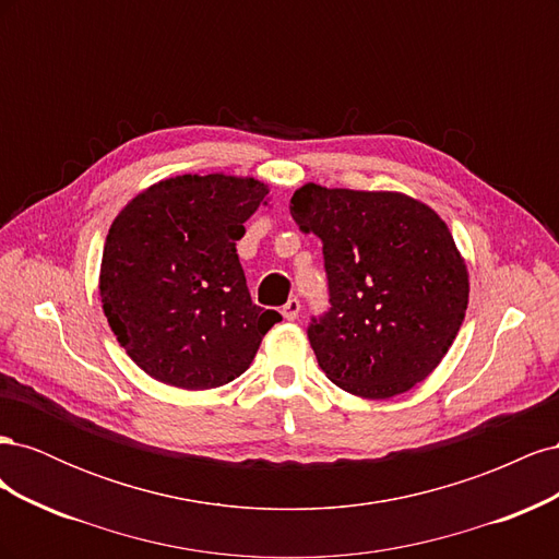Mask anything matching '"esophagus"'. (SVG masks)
Here are the masks:
<instances>
[{
    "label": "esophagus",
    "mask_w": 559,
    "mask_h": 559,
    "mask_svg": "<svg viewBox=\"0 0 559 559\" xmlns=\"http://www.w3.org/2000/svg\"><path fill=\"white\" fill-rule=\"evenodd\" d=\"M298 312H300V300L298 298L286 300V306L282 308V317L286 321H294V319H298Z\"/></svg>",
    "instance_id": "34e87169"
}]
</instances>
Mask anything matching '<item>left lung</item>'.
Listing matches in <instances>:
<instances>
[{"instance_id": "left-lung-1", "label": "left lung", "mask_w": 559, "mask_h": 559, "mask_svg": "<svg viewBox=\"0 0 559 559\" xmlns=\"http://www.w3.org/2000/svg\"><path fill=\"white\" fill-rule=\"evenodd\" d=\"M289 210L324 242L331 308L308 329L319 368L361 399L411 392L443 361L468 306V270L450 228L405 193L312 181Z\"/></svg>"}]
</instances>
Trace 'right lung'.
Wrapping results in <instances>:
<instances>
[{
    "mask_svg": "<svg viewBox=\"0 0 559 559\" xmlns=\"http://www.w3.org/2000/svg\"><path fill=\"white\" fill-rule=\"evenodd\" d=\"M267 191L253 177L179 175L114 218L99 298L116 341L146 376L191 392L228 384L282 321L253 306L235 251Z\"/></svg>",
    "mask_w": 559,
    "mask_h": 559,
    "instance_id": "1",
    "label": "right lung"
}]
</instances>
